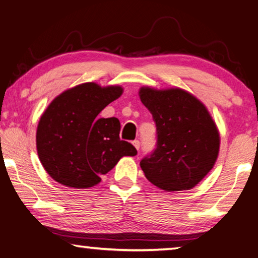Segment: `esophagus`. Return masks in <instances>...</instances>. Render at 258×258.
Listing matches in <instances>:
<instances>
[{
	"instance_id": "esophagus-1",
	"label": "esophagus",
	"mask_w": 258,
	"mask_h": 258,
	"mask_svg": "<svg viewBox=\"0 0 258 258\" xmlns=\"http://www.w3.org/2000/svg\"><path fill=\"white\" fill-rule=\"evenodd\" d=\"M133 143V146L137 148V150H139L140 149V141L139 140H134V141L132 142Z\"/></svg>"
}]
</instances>
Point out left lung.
Here are the masks:
<instances>
[{
  "mask_svg": "<svg viewBox=\"0 0 258 258\" xmlns=\"http://www.w3.org/2000/svg\"><path fill=\"white\" fill-rule=\"evenodd\" d=\"M157 127L154 152L141 161L146 177L165 191L190 190L217 159L220 133L205 104L182 89L139 91Z\"/></svg>",
  "mask_w": 258,
  "mask_h": 258,
  "instance_id": "obj_1",
  "label": "left lung"
}]
</instances>
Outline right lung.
<instances>
[{
	"label": "right lung",
	"instance_id": "right-lung-1",
	"mask_svg": "<svg viewBox=\"0 0 258 258\" xmlns=\"http://www.w3.org/2000/svg\"><path fill=\"white\" fill-rule=\"evenodd\" d=\"M121 94L119 85L83 83L49 104L38 121L36 148L43 167L54 181L76 189L94 186L121 157L138 154L119 139L116 117H98Z\"/></svg>",
	"mask_w": 258,
	"mask_h": 258
}]
</instances>
